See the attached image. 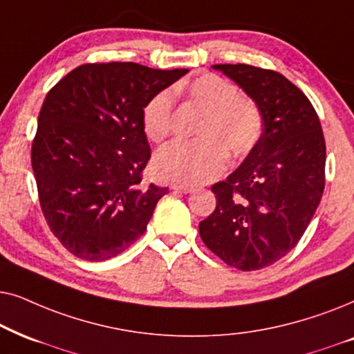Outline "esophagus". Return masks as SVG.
<instances>
[{
    "label": "esophagus",
    "instance_id": "esophagus-1",
    "mask_svg": "<svg viewBox=\"0 0 354 354\" xmlns=\"http://www.w3.org/2000/svg\"><path fill=\"white\" fill-rule=\"evenodd\" d=\"M171 189L178 191V192H183V194H189V192L194 191V187L187 186V185H173Z\"/></svg>",
    "mask_w": 354,
    "mask_h": 354
}]
</instances>
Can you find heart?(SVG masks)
Masks as SVG:
<instances>
[{"mask_svg":"<svg viewBox=\"0 0 354 354\" xmlns=\"http://www.w3.org/2000/svg\"><path fill=\"white\" fill-rule=\"evenodd\" d=\"M189 100L204 110L197 136L160 149L153 158L155 173L162 180L199 185L221 174L226 155L243 158L256 147L262 134V115L256 102L239 95L234 84L215 74H204L187 82ZM173 93L165 88L155 93L142 110L145 134L153 142L167 139L173 128Z\"/></svg>","mask_w":354,"mask_h":354,"instance_id":"obj_1","label":"heart"}]
</instances>
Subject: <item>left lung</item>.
<instances>
[{
  "mask_svg": "<svg viewBox=\"0 0 354 354\" xmlns=\"http://www.w3.org/2000/svg\"><path fill=\"white\" fill-rule=\"evenodd\" d=\"M256 102L262 134L244 162L212 186L216 207L202 241L230 267L261 270L303 236L325 186V139L309 98L285 75L249 64H214Z\"/></svg>",
  "mask_w": 354,
  "mask_h": 354,
  "instance_id": "1",
  "label": "left lung"
}]
</instances>
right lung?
Segmentation results:
<instances>
[{
  "label": "right lung",
  "mask_w": 354,
  "mask_h": 354,
  "mask_svg": "<svg viewBox=\"0 0 354 354\" xmlns=\"http://www.w3.org/2000/svg\"><path fill=\"white\" fill-rule=\"evenodd\" d=\"M186 73L82 64L46 93L32 168L46 223L75 257L106 261L147 230L168 187L142 181L150 160L142 110Z\"/></svg>",
  "instance_id": "obj_1"
}]
</instances>
